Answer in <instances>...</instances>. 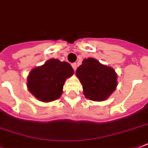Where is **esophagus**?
Here are the masks:
<instances>
[{
  "mask_svg": "<svg viewBox=\"0 0 148 148\" xmlns=\"http://www.w3.org/2000/svg\"><path fill=\"white\" fill-rule=\"evenodd\" d=\"M71 65H72V67H73V69H74V71H75L77 69V65L76 63H74V64H72Z\"/></svg>",
  "mask_w": 148,
  "mask_h": 148,
  "instance_id": "34e87169",
  "label": "esophagus"
}]
</instances>
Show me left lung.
I'll return each mask as SVG.
<instances>
[{
	"label": "left lung",
	"mask_w": 148,
	"mask_h": 148,
	"mask_svg": "<svg viewBox=\"0 0 148 148\" xmlns=\"http://www.w3.org/2000/svg\"><path fill=\"white\" fill-rule=\"evenodd\" d=\"M86 98L94 101L108 99L117 86V74L111 67L103 64L95 58L82 61L76 71Z\"/></svg>",
	"instance_id": "left-lung-1"
}]
</instances>
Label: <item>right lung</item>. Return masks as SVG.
Listing matches in <instances>:
<instances>
[{
    "label": "right lung",
    "instance_id": "right-lung-1",
    "mask_svg": "<svg viewBox=\"0 0 148 148\" xmlns=\"http://www.w3.org/2000/svg\"><path fill=\"white\" fill-rule=\"evenodd\" d=\"M73 74L74 70L69 63L52 58L31 70L27 87L38 101L51 102L60 98L65 81Z\"/></svg>",
    "mask_w": 148,
    "mask_h": 148
}]
</instances>
